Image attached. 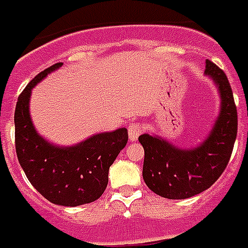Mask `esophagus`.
Returning <instances> with one entry per match:
<instances>
[{"label": "esophagus", "mask_w": 248, "mask_h": 248, "mask_svg": "<svg viewBox=\"0 0 248 248\" xmlns=\"http://www.w3.org/2000/svg\"><path fill=\"white\" fill-rule=\"evenodd\" d=\"M144 132V126L141 123H131L128 126V136L131 141H137L139 136Z\"/></svg>", "instance_id": "1"}]
</instances>
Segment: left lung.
Returning <instances> with one entry per match:
<instances>
[{
	"mask_svg": "<svg viewBox=\"0 0 248 248\" xmlns=\"http://www.w3.org/2000/svg\"><path fill=\"white\" fill-rule=\"evenodd\" d=\"M205 74L218 87L221 109L206 140L193 149H180L158 136L141 135L145 152L142 176L153 192L166 199H188L202 193L222 174L237 139L238 115L226 74L206 60Z\"/></svg>",
	"mask_w": 248,
	"mask_h": 248,
	"instance_id": "obj_1",
	"label": "left lung"
}]
</instances>
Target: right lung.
<instances>
[{"instance_id": "1", "label": "right lung", "mask_w": 248, "mask_h": 248, "mask_svg": "<svg viewBox=\"0 0 248 248\" xmlns=\"http://www.w3.org/2000/svg\"><path fill=\"white\" fill-rule=\"evenodd\" d=\"M49 66L33 78L18 98L14 113L16 150L27 179L48 202L77 206L98 200L108 183V170L128 142L126 128L91 136L74 146H56L39 135L30 116L31 90L59 69Z\"/></svg>"}]
</instances>
